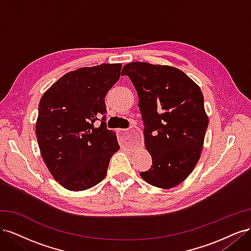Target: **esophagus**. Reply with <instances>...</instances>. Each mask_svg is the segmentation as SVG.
<instances>
[{
    "instance_id": "34e87169",
    "label": "esophagus",
    "mask_w": 251,
    "mask_h": 251,
    "mask_svg": "<svg viewBox=\"0 0 251 251\" xmlns=\"http://www.w3.org/2000/svg\"><path fill=\"white\" fill-rule=\"evenodd\" d=\"M118 136L120 141L125 143L126 146H137V144L140 142V137L138 132L135 130V128H132V130H124V128H118L117 130Z\"/></svg>"
}]
</instances>
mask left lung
I'll return each instance as SVG.
<instances>
[{
	"mask_svg": "<svg viewBox=\"0 0 251 251\" xmlns=\"http://www.w3.org/2000/svg\"><path fill=\"white\" fill-rule=\"evenodd\" d=\"M137 91L144 144L153 165L140 173L149 184L164 189L183 182L198 163L208 116L199 86L177 68L144 62L126 64Z\"/></svg>",
	"mask_w": 251,
	"mask_h": 251,
	"instance_id": "obj_1",
	"label": "left lung"
}]
</instances>
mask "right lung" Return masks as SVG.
Listing matches in <instances>:
<instances>
[{
	"label": "right lung",
	"mask_w": 251,
	"mask_h": 251,
	"mask_svg": "<svg viewBox=\"0 0 251 251\" xmlns=\"http://www.w3.org/2000/svg\"><path fill=\"white\" fill-rule=\"evenodd\" d=\"M121 64L83 67L66 73L44 93L35 124L37 143L52 177L73 192L105 177L119 150L105 126L104 97L120 77ZM103 116L100 127L94 123Z\"/></svg>",
	"instance_id": "right-lung-1"
}]
</instances>
